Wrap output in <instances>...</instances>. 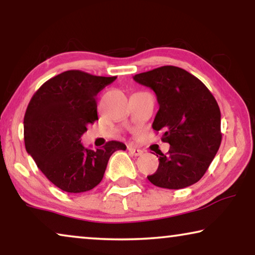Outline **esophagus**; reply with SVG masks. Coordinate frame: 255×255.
Instances as JSON below:
<instances>
[{"mask_svg": "<svg viewBox=\"0 0 255 255\" xmlns=\"http://www.w3.org/2000/svg\"><path fill=\"white\" fill-rule=\"evenodd\" d=\"M128 152L131 153L132 155H134V156H140L142 153H144V151H142V149H140V148H137V147H133V146H128Z\"/></svg>", "mask_w": 255, "mask_h": 255, "instance_id": "34e87169", "label": "esophagus"}]
</instances>
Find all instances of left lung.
<instances>
[{
  "label": "left lung",
  "instance_id": "1",
  "mask_svg": "<svg viewBox=\"0 0 255 255\" xmlns=\"http://www.w3.org/2000/svg\"><path fill=\"white\" fill-rule=\"evenodd\" d=\"M133 79L155 93L159 110L152 128L162 131L161 140L170 145L166 154L159 152V167L148 181L166 189L196 183L222 142L217 101L201 80L175 66H162Z\"/></svg>",
  "mask_w": 255,
  "mask_h": 255
}]
</instances>
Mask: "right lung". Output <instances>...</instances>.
Segmentation results:
<instances>
[{
	"label": "right lung",
	"instance_id": "right-lung-1",
	"mask_svg": "<svg viewBox=\"0 0 255 255\" xmlns=\"http://www.w3.org/2000/svg\"><path fill=\"white\" fill-rule=\"evenodd\" d=\"M116 78L66 71L47 80L26 108V152L61 190L74 194L92 190L102 181L111 154L127 149L123 142L115 140L102 148L89 149L80 140L87 125L99 120L96 95Z\"/></svg>",
	"mask_w": 255,
	"mask_h": 255
}]
</instances>
